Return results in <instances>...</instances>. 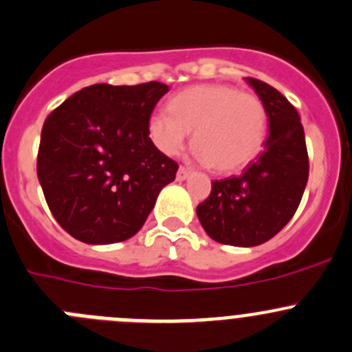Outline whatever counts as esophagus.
Returning <instances> with one entry per match:
<instances>
[{"label":"esophagus","instance_id":"obj_1","mask_svg":"<svg viewBox=\"0 0 352 352\" xmlns=\"http://www.w3.org/2000/svg\"><path fill=\"white\" fill-rule=\"evenodd\" d=\"M190 173H192V172H190L189 168H186V166H180L179 172H177V180H186V179H189Z\"/></svg>","mask_w":352,"mask_h":352}]
</instances>
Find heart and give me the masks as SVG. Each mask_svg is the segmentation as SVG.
I'll list each match as a JSON object with an SVG mask.
<instances>
[{
  "label": "heart",
  "instance_id": "1",
  "mask_svg": "<svg viewBox=\"0 0 352 352\" xmlns=\"http://www.w3.org/2000/svg\"><path fill=\"white\" fill-rule=\"evenodd\" d=\"M168 109L153 111L148 120L149 138L165 155H179L190 131L194 156L218 172L242 168L261 151L268 117L254 94L201 84L175 94Z\"/></svg>",
  "mask_w": 352,
  "mask_h": 352
}]
</instances>
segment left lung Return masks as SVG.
Wrapping results in <instances>:
<instances>
[{
	"instance_id": "8db88e82",
	"label": "left lung",
	"mask_w": 352,
	"mask_h": 352,
	"mask_svg": "<svg viewBox=\"0 0 352 352\" xmlns=\"http://www.w3.org/2000/svg\"><path fill=\"white\" fill-rule=\"evenodd\" d=\"M265 104L268 134L265 151L241 175L211 182L196 213L220 244L252 248L270 241L289 223L301 203L309 173L305 131L298 111L275 87L245 78Z\"/></svg>"
}]
</instances>
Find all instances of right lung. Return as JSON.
<instances>
[{
  "instance_id": "right-lung-1",
  "label": "right lung",
  "mask_w": 352,
  "mask_h": 352,
  "mask_svg": "<svg viewBox=\"0 0 352 352\" xmlns=\"http://www.w3.org/2000/svg\"><path fill=\"white\" fill-rule=\"evenodd\" d=\"M168 93L162 82L94 84L51 111L41 132L37 177L58 223L85 244L138 234L179 170L148 132Z\"/></svg>"
}]
</instances>
